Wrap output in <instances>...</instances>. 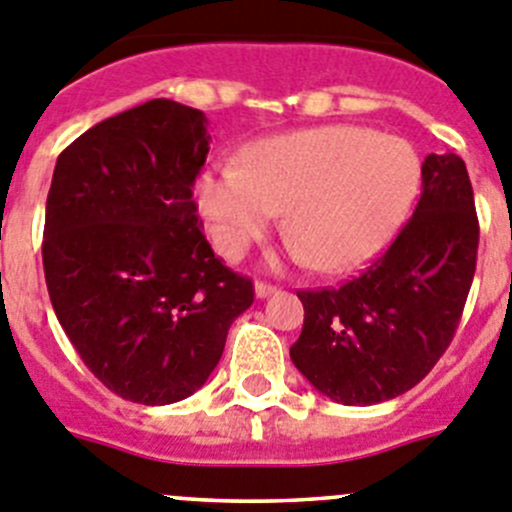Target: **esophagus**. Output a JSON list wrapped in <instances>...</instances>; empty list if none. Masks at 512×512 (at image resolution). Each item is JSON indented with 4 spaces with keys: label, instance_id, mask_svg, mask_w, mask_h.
Masks as SVG:
<instances>
[{
    "label": "esophagus",
    "instance_id": "esophagus-1",
    "mask_svg": "<svg viewBox=\"0 0 512 512\" xmlns=\"http://www.w3.org/2000/svg\"><path fill=\"white\" fill-rule=\"evenodd\" d=\"M272 292H277V287L270 285V282H262V280L255 282V295L260 297V300H265V297H270Z\"/></svg>",
    "mask_w": 512,
    "mask_h": 512
}]
</instances>
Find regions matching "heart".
I'll return each instance as SVG.
<instances>
[{"label": "heart", "instance_id": "b5f03b06", "mask_svg": "<svg viewBox=\"0 0 512 512\" xmlns=\"http://www.w3.org/2000/svg\"><path fill=\"white\" fill-rule=\"evenodd\" d=\"M423 165L403 137L330 124L257 145L245 165L197 175L195 200L212 242L240 260L287 210L292 257L345 270L380 250L413 207Z\"/></svg>", "mask_w": 512, "mask_h": 512}]
</instances>
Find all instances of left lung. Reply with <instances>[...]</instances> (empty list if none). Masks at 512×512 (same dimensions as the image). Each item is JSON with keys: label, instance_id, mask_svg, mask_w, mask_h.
Listing matches in <instances>:
<instances>
[{"label": "left lung", "instance_id": "obj_1", "mask_svg": "<svg viewBox=\"0 0 512 512\" xmlns=\"http://www.w3.org/2000/svg\"><path fill=\"white\" fill-rule=\"evenodd\" d=\"M478 215L465 162L428 155L423 192L393 245L340 287L300 290L297 370L342 405H375L415 388L458 330L478 260Z\"/></svg>", "mask_w": 512, "mask_h": 512}]
</instances>
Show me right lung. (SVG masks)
<instances>
[{"instance_id":"1","label":"right lung","mask_w":512,"mask_h":512,"mask_svg":"<svg viewBox=\"0 0 512 512\" xmlns=\"http://www.w3.org/2000/svg\"><path fill=\"white\" fill-rule=\"evenodd\" d=\"M207 117L172 99L119 112L57 157L42 262L59 325L104 388L170 405L207 382L252 280L215 257L192 185Z\"/></svg>"}]
</instances>
